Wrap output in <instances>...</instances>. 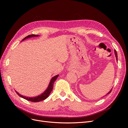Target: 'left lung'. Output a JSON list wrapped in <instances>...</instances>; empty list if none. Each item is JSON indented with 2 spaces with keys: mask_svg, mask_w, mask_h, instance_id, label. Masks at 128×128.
Here are the masks:
<instances>
[{
  "mask_svg": "<svg viewBox=\"0 0 128 128\" xmlns=\"http://www.w3.org/2000/svg\"><path fill=\"white\" fill-rule=\"evenodd\" d=\"M114 53H115V56H116V60L118 61V54H117V52H116V51L115 50H114ZM112 88L110 91V92H108L107 93V94H106V95H108V94H110V93L111 92V91H112ZM106 95H105V96H106Z\"/></svg>",
  "mask_w": 128,
  "mask_h": 128,
  "instance_id": "8db88e82",
  "label": "left lung"
}]
</instances>
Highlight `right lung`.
<instances>
[{"label": "right lung", "instance_id": "add662e5", "mask_svg": "<svg viewBox=\"0 0 128 128\" xmlns=\"http://www.w3.org/2000/svg\"><path fill=\"white\" fill-rule=\"evenodd\" d=\"M38 36H39V35H37V34H31V35L30 34V35H28V36H26V37L24 38V39L22 40V41L26 39H28V38H29L33 37H38ZM58 76H59V75H56L55 76L51 78V80H50V82L48 84V88H46V90L43 93H42V94H40L38 96H34V97H29V96H22L16 91H15V92H16V94L19 96H20V97L24 98V99H26V100H28V101L32 102H39L42 101V100H44L47 98L49 96L50 94H51V92H52L53 88V84H54V83L56 78L58 77Z\"/></svg>", "mask_w": 128, "mask_h": 128}]
</instances>
